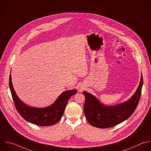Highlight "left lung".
<instances>
[{"instance_id":"1","label":"left lung","mask_w":151,"mask_h":151,"mask_svg":"<svg viewBox=\"0 0 151 151\" xmlns=\"http://www.w3.org/2000/svg\"><path fill=\"white\" fill-rule=\"evenodd\" d=\"M143 86V77L133 95L127 101L114 106L101 103L96 97L83 91L86 101L84 111L88 123L98 128H108L120 124L127 119L134 111L140 100Z\"/></svg>"}]
</instances>
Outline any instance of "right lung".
<instances>
[{
    "instance_id": "obj_1",
    "label": "right lung",
    "mask_w": 151,
    "mask_h": 151,
    "mask_svg": "<svg viewBox=\"0 0 151 151\" xmlns=\"http://www.w3.org/2000/svg\"><path fill=\"white\" fill-rule=\"evenodd\" d=\"M9 84L18 112L27 122L41 126H52L57 123L64 114L68 99L77 91L76 89L64 91L51 105L45 107H34L25 104L19 98L12 84L11 74Z\"/></svg>"
}]
</instances>
